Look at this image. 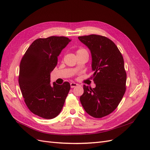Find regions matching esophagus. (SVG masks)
Returning <instances> with one entry per match:
<instances>
[{"label":"esophagus","mask_w":150,"mask_h":150,"mask_svg":"<svg viewBox=\"0 0 150 150\" xmlns=\"http://www.w3.org/2000/svg\"><path fill=\"white\" fill-rule=\"evenodd\" d=\"M70 85H71V88H73L76 87V86H78V84L75 83H71L70 84Z\"/></svg>","instance_id":"1"}]
</instances>
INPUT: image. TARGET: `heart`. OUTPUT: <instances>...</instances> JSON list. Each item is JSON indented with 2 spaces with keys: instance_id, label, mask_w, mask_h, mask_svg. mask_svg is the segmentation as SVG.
Instances as JSON below:
<instances>
[{
  "instance_id": "b5f03b06",
  "label": "heart",
  "mask_w": 150,
  "mask_h": 150,
  "mask_svg": "<svg viewBox=\"0 0 150 150\" xmlns=\"http://www.w3.org/2000/svg\"><path fill=\"white\" fill-rule=\"evenodd\" d=\"M80 52H88L84 49H79V50H78L77 53H80Z\"/></svg>"
}]
</instances>
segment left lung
I'll list each match as a JSON object with an SVG mask.
<instances>
[{
    "mask_svg": "<svg viewBox=\"0 0 150 150\" xmlns=\"http://www.w3.org/2000/svg\"><path fill=\"white\" fill-rule=\"evenodd\" d=\"M88 47L92 57L94 88L83 86L80 101L86 112L100 118L118 106L126 91L124 59L116 44L104 36L92 34L78 37Z\"/></svg>",
    "mask_w": 150,
    "mask_h": 150,
    "instance_id": "obj_1",
    "label": "left lung"
}]
</instances>
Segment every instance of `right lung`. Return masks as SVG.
Wrapping results in <instances>:
<instances>
[{
  "label": "right lung",
  "mask_w": 150,
  "mask_h": 150,
  "mask_svg": "<svg viewBox=\"0 0 150 150\" xmlns=\"http://www.w3.org/2000/svg\"><path fill=\"white\" fill-rule=\"evenodd\" d=\"M70 41L63 36L36 39L21 61L19 84L22 96L29 110L44 119L59 114L70 90L68 82L62 85L50 83L57 57Z\"/></svg>",
  "instance_id": "right-lung-1"
}]
</instances>
